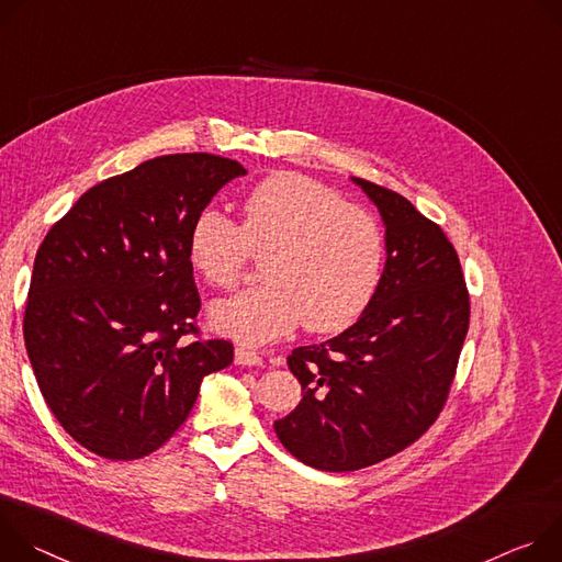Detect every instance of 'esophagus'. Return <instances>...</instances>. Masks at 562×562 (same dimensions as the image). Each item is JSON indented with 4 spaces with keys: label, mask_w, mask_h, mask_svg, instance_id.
Returning <instances> with one entry per match:
<instances>
[{
    "label": "esophagus",
    "mask_w": 562,
    "mask_h": 562,
    "mask_svg": "<svg viewBox=\"0 0 562 562\" xmlns=\"http://www.w3.org/2000/svg\"><path fill=\"white\" fill-rule=\"evenodd\" d=\"M234 361L238 366H261L263 363V357L257 352V350H249L245 346H238L234 350Z\"/></svg>",
    "instance_id": "1"
}]
</instances>
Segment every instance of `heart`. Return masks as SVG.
Listing matches in <instances>:
<instances>
[{
	"mask_svg": "<svg viewBox=\"0 0 562 562\" xmlns=\"http://www.w3.org/2000/svg\"><path fill=\"white\" fill-rule=\"evenodd\" d=\"M192 268L214 288H234L255 257L266 283L210 307L214 330L243 344H268L301 322L310 333H339L375 296L384 232L366 210L299 173H277L243 201L240 225L203 210L187 238Z\"/></svg>",
	"mask_w": 562,
	"mask_h": 562,
	"instance_id": "obj_1",
	"label": "heart"
}]
</instances>
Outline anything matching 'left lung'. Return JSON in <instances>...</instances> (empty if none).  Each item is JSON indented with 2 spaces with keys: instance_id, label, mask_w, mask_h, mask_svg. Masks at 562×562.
Segmentation results:
<instances>
[{
  "instance_id": "left-lung-1",
  "label": "left lung",
  "mask_w": 562,
  "mask_h": 562,
  "mask_svg": "<svg viewBox=\"0 0 562 562\" xmlns=\"http://www.w3.org/2000/svg\"><path fill=\"white\" fill-rule=\"evenodd\" d=\"M386 223V266L341 335L294 348L299 406L274 422L281 445L322 471H357L406 447L440 417L469 330L471 301L453 243L389 187L352 178Z\"/></svg>"
}]
</instances>
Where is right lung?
<instances>
[{
    "mask_svg": "<svg viewBox=\"0 0 562 562\" xmlns=\"http://www.w3.org/2000/svg\"><path fill=\"white\" fill-rule=\"evenodd\" d=\"M240 162L169 154L111 176L44 236L24 310L40 391L71 438L106 460L160 449L234 346L203 339L187 238Z\"/></svg>",
    "mask_w": 562,
    "mask_h": 562,
    "instance_id": "right-lung-1",
    "label": "right lung"
}]
</instances>
